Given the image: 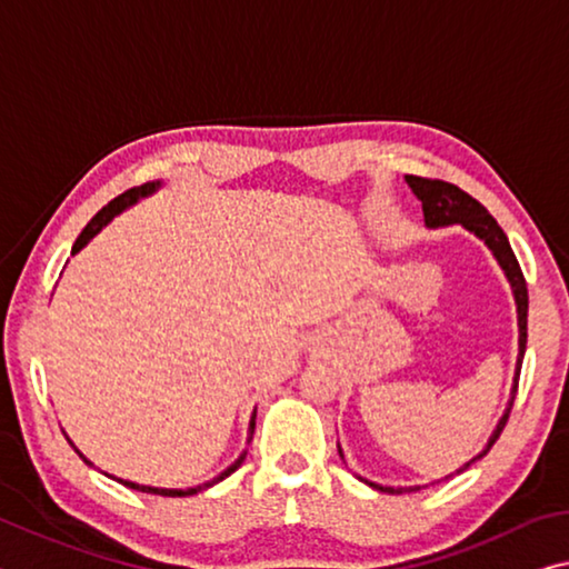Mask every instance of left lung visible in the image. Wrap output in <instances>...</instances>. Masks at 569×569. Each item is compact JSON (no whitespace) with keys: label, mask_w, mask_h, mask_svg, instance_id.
Listing matches in <instances>:
<instances>
[{"label":"left lung","mask_w":569,"mask_h":569,"mask_svg":"<svg viewBox=\"0 0 569 569\" xmlns=\"http://www.w3.org/2000/svg\"><path fill=\"white\" fill-rule=\"evenodd\" d=\"M408 184L412 187V192L418 194V200L422 202V214H426V224L428 228H443V224H453V222H461L466 230H471L473 236H479L486 246L491 248V252L499 260V266L503 268V273H507L509 283L513 288V299H517V311H519V362H517V385H513L511 390V402L507 412H503V418L499 420V426H496L493 436L489 440V446H486L479 456L473 458V461H468L461 471H466L468 466L479 461L486 453H489L491 446L499 440L503 426H507L511 408H513V398H517V387H519V372H521V359H525V349H527V311H529V293H527V281H525V273H521V266L517 256H513V250L509 246V238L507 232L499 228V222H496L489 210L479 202L473 200L471 194L463 192L461 187L443 182V179H428V177H415L408 174ZM339 456H341V448H339ZM345 458V456H341ZM458 471V473H461ZM448 479V476H446ZM369 483V481H367ZM375 486V489L387 491V493H402V489H395V486H377V483H369ZM415 491V489H410Z\"/></svg>","instance_id":"obj_1"}]
</instances>
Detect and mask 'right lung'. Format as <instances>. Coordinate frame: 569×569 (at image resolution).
<instances>
[{"label":"right lung","instance_id":"obj_1","mask_svg":"<svg viewBox=\"0 0 569 569\" xmlns=\"http://www.w3.org/2000/svg\"><path fill=\"white\" fill-rule=\"evenodd\" d=\"M159 187V182H149V184H141V187H131V189H126L123 194H119L116 197V200H111L108 202L103 210H98L96 212V218L90 220L86 228H83V232H80L78 236V240H76V246H73V252H78L80 248H86V242L96 236V232H101V228H106L108 222H111L116 214H119L121 210H126V207L129 204H133L139 200V197H147V194H151L154 192V189ZM252 430H256V412H252V418H250V440H252ZM246 456H248V450L246 453H242L236 463H232L228 471H222L218 479H212V481H207V483H202V486H194V489H154V486H139V483H131V481H121L123 486H129V489H137V491H143V493H157V496H192V493H197V491H204V489H210V486H214L218 481H222V479H228V476L232 473V471H238L240 468V463L246 461ZM83 458V456H80ZM86 461V458H83ZM88 463V461H86Z\"/></svg>","mask_w":569,"mask_h":569}]
</instances>
